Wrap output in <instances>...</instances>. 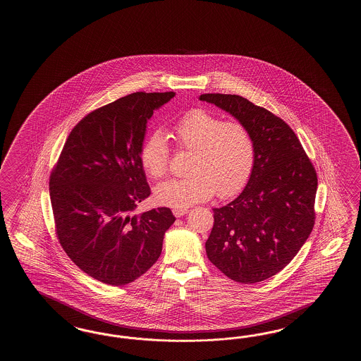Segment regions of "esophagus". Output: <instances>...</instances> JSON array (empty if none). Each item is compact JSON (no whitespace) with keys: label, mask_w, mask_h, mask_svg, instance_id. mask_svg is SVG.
I'll list each match as a JSON object with an SVG mask.
<instances>
[{"label":"esophagus","mask_w":361,"mask_h":361,"mask_svg":"<svg viewBox=\"0 0 361 361\" xmlns=\"http://www.w3.org/2000/svg\"><path fill=\"white\" fill-rule=\"evenodd\" d=\"M190 210L188 209H173V214L176 215L177 218H180L183 215L187 214Z\"/></svg>","instance_id":"obj_1"}]
</instances>
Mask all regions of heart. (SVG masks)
I'll list each match as a JSON object with an SVG mask.
<instances>
[{
  "label": "heart",
  "instance_id": "1",
  "mask_svg": "<svg viewBox=\"0 0 361 361\" xmlns=\"http://www.w3.org/2000/svg\"><path fill=\"white\" fill-rule=\"evenodd\" d=\"M178 147L193 154L188 177L171 178L154 187V199L165 207L184 209L216 195L241 191L253 173L255 145L243 123L223 121L205 109H192L173 128ZM143 170L160 178L169 169L170 149L161 131H154L139 154Z\"/></svg>",
  "mask_w": 361,
  "mask_h": 361
}]
</instances>
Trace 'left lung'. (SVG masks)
Returning a JSON list of instances; mask_svg holds the SVG:
<instances>
[{
    "label": "left lung",
    "mask_w": 361,
    "mask_h": 361,
    "mask_svg": "<svg viewBox=\"0 0 361 361\" xmlns=\"http://www.w3.org/2000/svg\"><path fill=\"white\" fill-rule=\"evenodd\" d=\"M250 131L253 173L244 191L215 207L207 258L231 280L259 283L288 266L314 224L317 176L292 128L266 108L231 94H202Z\"/></svg>",
    "instance_id": "8db88e82"
}]
</instances>
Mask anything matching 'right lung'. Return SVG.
Listing matches in <instances>:
<instances>
[{
	"mask_svg": "<svg viewBox=\"0 0 361 361\" xmlns=\"http://www.w3.org/2000/svg\"><path fill=\"white\" fill-rule=\"evenodd\" d=\"M176 92H133L85 116L72 129L50 176V200L61 247L104 284L134 281L154 266L169 207L133 215L151 195L139 154L147 121Z\"/></svg>",
	"mask_w": 361,
	"mask_h": 361,
	"instance_id": "right-lung-1",
	"label": "right lung"
}]
</instances>
